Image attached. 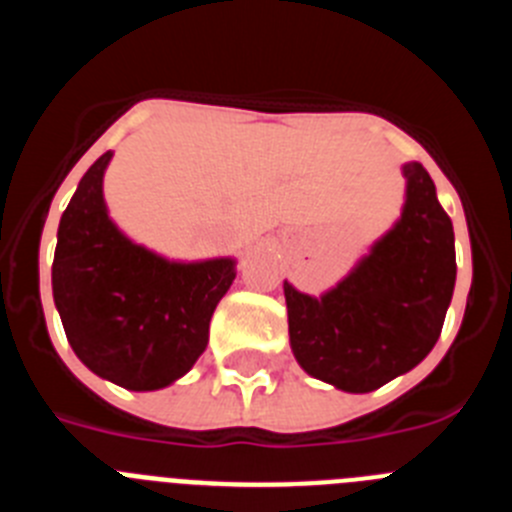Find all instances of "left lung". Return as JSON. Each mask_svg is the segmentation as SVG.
<instances>
[{"label": "left lung", "mask_w": 512, "mask_h": 512, "mask_svg": "<svg viewBox=\"0 0 512 512\" xmlns=\"http://www.w3.org/2000/svg\"><path fill=\"white\" fill-rule=\"evenodd\" d=\"M400 220L343 282L310 297L284 282L292 354L310 377L343 392H372L410 372L441 336L456 282L454 225L420 164Z\"/></svg>", "instance_id": "8db88e82"}]
</instances>
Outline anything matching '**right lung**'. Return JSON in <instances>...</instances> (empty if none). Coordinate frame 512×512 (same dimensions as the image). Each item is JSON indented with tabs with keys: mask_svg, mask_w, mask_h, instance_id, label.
I'll return each instance as SVG.
<instances>
[{
	"mask_svg": "<svg viewBox=\"0 0 512 512\" xmlns=\"http://www.w3.org/2000/svg\"><path fill=\"white\" fill-rule=\"evenodd\" d=\"M89 166L58 225L53 300L74 354L125 390H161L189 372L210 341V318L235 279L233 259L176 264L138 246L107 215Z\"/></svg>",
	"mask_w": 512,
	"mask_h": 512,
	"instance_id": "add662e5",
	"label": "right lung"
}]
</instances>
